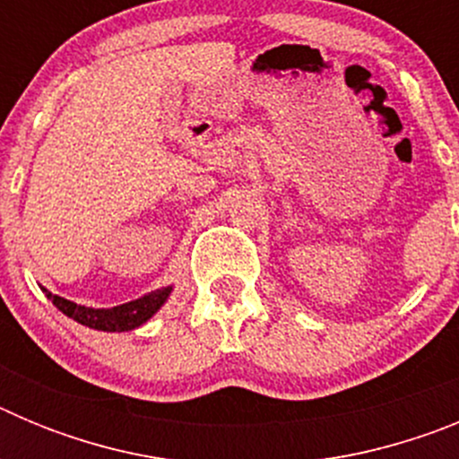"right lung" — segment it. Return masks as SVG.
Wrapping results in <instances>:
<instances>
[{
	"label": "right lung",
	"mask_w": 459,
	"mask_h": 459,
	"mask_svg": "<svg viewBox=\"0 0 459 459\" xmlns=\"http://www.w3.org/2000/svg\"><path fill=\"white\" fill-rule=\"evenodd\" d=\"M46 291V296L55 303L59 310L66 315V317L75 319L78 324L89 328H96V331H133V328L142 326V324L152 319L160 306L168 301L169 291L172 287H163V290H156V291H149V294L140 296L135 301H128V303H121V306L115 307H84L78 306V303L68 301V299H62V296L52 294V291Z\"/></svg>",
	"instance_id": "obj_1"
}]
</instances>
